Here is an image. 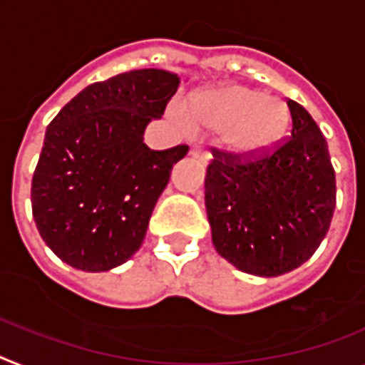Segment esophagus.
Returning <instances> with one entry per match:
<instances>
[{"label":"esophagus","instance_id":"esophagus-1","mask_svg":"<svg viewBox=\"0 0 365 365\" xmlns=\"http://www.w3.org/2000/svg\"><path fill=\"white\" fill-rule=\"evenodd\" d=\"M191 155H192V158H197L198 161H202L204 165L210 163V154H207V152H204L202 148H192Z\"/></svg>","mask_w":365,"mask_h":365}]
</instances>
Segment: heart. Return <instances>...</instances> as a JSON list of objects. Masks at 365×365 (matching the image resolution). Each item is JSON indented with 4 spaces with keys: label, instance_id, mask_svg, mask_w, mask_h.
I'll use <instances>...</instances> for the list:
<instances>
[{
    "label": "heart",
    "instance_id": "obj_1",
    "mask_svg": "<svg viewBox=\"0 0 365 365\" xmlns=\"http://www.w3.org/2000/svg\"><path fill=\"white\" fill-rule=\"evenodd\" d=\"M183 118L192 130L225 133L222 143L230 154L252 159L271 152L286 137L292 115L280 98L263 96L243 85H225L192 98Z\"/></svg>",
    "mask_w": 365,
    "mask_h": 365
}]
</instances>
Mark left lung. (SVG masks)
<instances>
[{
	"mask_svg": "<svg viewBox=\"0 0 365 365\" xmlns=\"http://www.w3.org/2000/svg\"><path fill=\"white\" fill-rule=\"evenodd\" d=\"M292 137L241 161L213 148L206 211L215 250L240 271L278 277L312 258L336 207V174L319 125L287 100Z\"/></svg>",
	"mask_w": 365,
	"mask_h": 365,
	"instance_id": "8db88e82",
	"label": "left lung"
}]
</instances>
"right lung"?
I'll return each instance as SVG.
<instances>
[{
    "mask_svg": "<svg viewBox=\"0 0 365 365\" xmlns=\"http://www.w3.org/2000/svg\"><path fill=\"white\" fill-rule=\"evenodd\" d=\"M180 85L176 73L131 70L88 85L50 122L31 182L33 219L57 258L87 272L140 249L159 195L187 145L150 150L143 135Z\"/></svg>",
    "mask_w": 365,
    "mask_h": 365,
    "instance_id": "obj_1",
    "label": "right lung"
}]
</instances>
